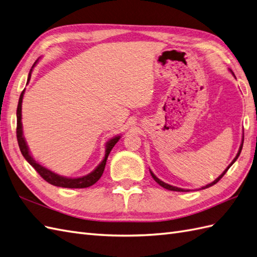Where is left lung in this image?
<instances>
[{
  "instance_id": "obj_1",
  "label": "left lung",
  "mask_w": 257,
  "mask_h": 257,
  "mask_svg": "<svg viewBox=\"0 0 257 257\" xmlns=\"http://www.w3.org/2000/svg\"><path fill=\"white\" fill-rule=\"evenodd\" d=\"M243 141H244V136H243L242 137V142H241V146H240V149H239V152H238V154H236V156L234 157V160L231 162V164H230V165L225 169V170H223V173L218 177V178H217V179H215L213 182H210V183H208V185H206V186H204V187H202L201 189H206V188H209V187H212V186H214L215 185V183H217V182H218L221 178H222V176L223 175H225L226 173H227V170L230 168V167H231V165H232V164L236 161V159H238V157H239V155H240V153H241V150H242V147H243ZM150 173H151V176H152L153 177V179L157 182V183H159V185L160 186H162L163 188H165V189H167V190H170V191H178V192H188L189 191V190H186V189H181V188H177V187H174V186H170V185H168V183H165V182H164V181H162V180H160L159 178H157V177L152 173V172H151V170H150Z\"/></svg>"
}]
</instances>
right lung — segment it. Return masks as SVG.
Returning a JSON list of instances; mask_svg holds the SVG:
<instances>
[{"label": "right lung", "instance_id": "obj_1", "mask_svg": "<svg viewBox=\"0 0 257 257\" xmlns=\"http://www.w3.org/2000/svg\"><path fill=\"white\" fill-rule=\"evenodd\" d=\"M38 63V61L35 62V64L32 65V68L35 67V65ZM32 68L29 71V75H28V80L27 83L29 82L30 78H31V72H32ZM24 93H25V90L22 92L21 96H19V101H18V106H17V129H16V135H17V141H18V146L19 149H21V152L23 154V156L26 159L30 165L34 167L37 173L40 175L42 178L48 181L49 183L56 187H62V188H70V189H81V188H88L93 186L94 183L101 178V176L103 175L104 172V168L105 165H106V161H107V157L110 153L111 149L114 148L115 144L118 142V140L120 139V136H117L114 137L113 139H110L107 143L106 146H105V156L103 161L98 164V166L93 170V172L88 174L87 176H82V177H79V178H67V177H63L57 175L53 172H51L50 169L43 167L42 165H40L38 162H36L34 160V157L30 155L29 152V149L27 143L25 141V138L23 135V124H22V103H23V97H24Z\"/></svg>", "mask_w": 257, "mask_h": 257}]
</instances>
